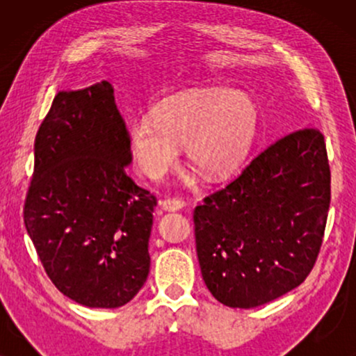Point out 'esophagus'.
<instances>
[{
    "instance_id": "34e87169",
    "label": "esophagus",
    "mask_w": 356,
    "mask_h": 356,
    "mask_svg": "<svg viewBox=\"0 0 356 356\" xmlns=\"http://www.w3.org/2000/svg\"><path fill=\"white\" fill-rule=\"evenodd\" d=\"M163 211H179V209L184 207V201L181 199H165V201L160 202Z\"/></svg>"
}]
</instances>
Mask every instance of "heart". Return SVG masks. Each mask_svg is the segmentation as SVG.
I'll return each instance as SVG.
<instances>
[{
    "mask_svg": "<svg viewBox=\"0 0 356 356\" xmlns=\"http://www.w3.org/2000/svg\"><path fill=\"white\" fill-rule=\"evenodd\" d=\"M257 129V106L245 92L186 90L165 99L154 118L131 124V147L139 168L162 177L186 145L193 167L211 178L232 173L250 152Z\"/></svg>",
    "mask_w": 356,
    "mask_h": 356,
    "instance_id": "heart-1",
    "label": "heart"
}]
</instances>
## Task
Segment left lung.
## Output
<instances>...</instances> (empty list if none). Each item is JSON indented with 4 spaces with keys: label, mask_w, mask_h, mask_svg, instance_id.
Here are the masks:
<instances>
[{
    "label": "left lung",
    "mask_w": 356,
    "mask_h": 356,
    "mask_svg": "<svg viewBox=\"0 0 356 356\" xmlns=\"http://www.w3.org/2000/svg\"><path fill=\"white\" fill-rule=\"evenodd\" d=\"M329 204L319 129L291 131L261 150L194 209L197 259L213 298L248 309L303 284L323 245Z\"/></svg>",
    "instance_id": "obj_1"
}]
</instances>
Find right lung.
<instances>
[{"mask_svg": "<svg viewBox=\"0 0 356 356\" xmlns=\"http://www.w3.org/2000/svg\"><path fill=\"white\" fill-rule=\"evenodd\" d=\"M33 152L24 223L47 275L79 305H126L147 280L157 199L126 175L131 138L110 82L58 92Z\"/></svg>", "mask_w": 356, "mask_h": 356, "instance_id": "1", "label": "right lung"}]
</instances>
